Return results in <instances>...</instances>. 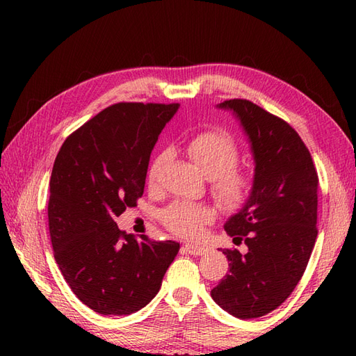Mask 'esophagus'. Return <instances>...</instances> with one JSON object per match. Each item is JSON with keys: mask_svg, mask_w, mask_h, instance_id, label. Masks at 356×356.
I'll return each mask as SVG.
<instances>
[{"mask_svg": "<svg viewBox=\"0 0 356 356\" xmlns=\"http://www.w3.org/2000/svg\"><path fill=\"white\" fill-rule=\"evenodd\" d=\"M182 251L186 254H191V255H203L207 252V248L205 246H200V245H191V243H186L182 246Z\"/></svg>", "mask_w": 356, "mask_h": 356, "instance_id": "esophagus-1", "label": "esophagus"}]
</instances>
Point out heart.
<instances>
[{
  "mask_svg": "<svg viewBox=\"0 0 356 356\" xmlns=\"http://www.w3.org/2000/svg\"><path fill=\"white\" fill-rule=\"evenodd\" d=\"M186 151L209 179L211 193L222 207L238 209L245 207L254 193L252 172L238 166L240 147L231 134L222 130L197 133L188 140ZM168 153L162 151L151 161L147 171V184L156 188ZM162 223L170 232L184 238H195L213 220V213L205 205L193 202H174L163 209Z\"/></svg>",
  "mask_w": 356,
  "mask_h": 356,
  "instance_id": "b5f03b06",
  "label": "heart"
}]
</instances>
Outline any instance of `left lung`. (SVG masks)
Returning <instances> with one entry per match:
<instances>
[{
	"label": "left lung",
	"mask_w": 356,
	"mask_h": 356,
	"mask_svg": "<svg viewBox=\"0 0 356 356\" xmlns=\"http://www.w3.org/2000/svg\"><path fill=\"white\" fill-rule=\"evenodd\" d=\"M255 161L251 199L225 223L246 254L223 249L229 272L211 297L240 320L259 318L289 297L303 277L316 240L318 174L312 156L293 128L248 99H229Z\"/></svg>",
	"instance_id": "left-lung-1"
}]
</instances>
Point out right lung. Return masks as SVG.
Instances as JSON below:
<instances>
[{
  "label": "right lung",
  "instance_id": "1",
  "mask_svg": "<svg viewBox=\"0 0 356 356\" xmlns=\"http://www.w3.org/2000/svg\"><path fill=\"white\" fill-rule=\"evenodd\" d=\"M179 104L119 102L73 131L50 177L49 231L53 255L73 293L102 315L147 306L180 245L140 240L115 218L142 197L159 134Z\"/></svg>",
  "mask_w": 356,
  "mask_h": 356
}]
</instances>
